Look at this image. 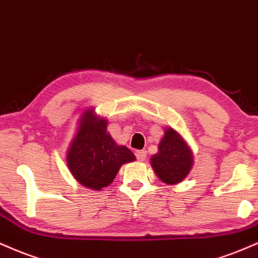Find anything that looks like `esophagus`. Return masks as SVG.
Wrapping results in <instances>:
<instances>
[{
    "instance_id": "1",
    "label": "esophagus",
    "mask_w": 258,
    "mask_h": 258,
    "mask_svg": "<svg viewBox=\"0 0 258 258\" xmlns=\"http://www.w3.org/2000/svg\"><path fill=\"white\" fill-rule=\"evenodd\" d=\"M135 156H136V158H138L139 160H140V162H144L145 159H146V151H136L135 152Z\"/></svg>"
}]
</instances>
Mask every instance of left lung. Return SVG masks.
<instances>
[{
  "instance_id": "obj_1",
  "label": "left lung",
  "mask_w": 258,
  "mask_h": 258,
  "mask_svg": "<svg viewBox=\"0 0 258 258\" xmlns=\"http://www.w3.org/2000/svg\"><path fill=\"white\" fill-rule=\"evenodd\" d=\"M151 165L166 184L181 182L193 166V153L184 139L172 128H166L158 145V152L151 157Z\"/></svg>"
}]
</instances>
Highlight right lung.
Returning a JSON list of instances; mask_svg holds the SVG:
<instances>
[{"mask_svg": "<svg viewBox=\"0 0 258 258\" xmlns=\"http://www.w3.org/2000/svg\"><path fill=\"white\" fill-rule=\"evenodd\" d=\"M135 159L129 148L114 142L107 133V120L95 114L94 108L82 114L66 154L70 171L78 182L100 190L113 182L120 166Z\"/></svg>", "mask_w": 258, "mask_h": 258, "instance_id": "right-lung-1", "label": "right lung"}]
</instances>
